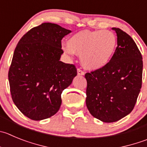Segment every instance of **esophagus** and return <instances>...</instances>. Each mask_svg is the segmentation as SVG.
Returning a JSON list of instances; mask_svg holds the SVG:
<instances>
[{"instance_id":"34e87169","label":"esophagus","mask_w":147,"mask_h":147,"mask_svg":"<svg viewBox=\"0 0 147 147\" xmlns=\"http://www.w3.org/2000/svg\"><path fill=\"white\" fill-rule=\"evenodd\" d=\"M84 74H85L84 72H83L81 69L78 68V75H84Z\"/></svg>"}]
</instances>
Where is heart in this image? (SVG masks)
<instances>
[{
    "label": "heart",
    "instance_id": "b5f03b06",
    "mask_svg": "<svg viewBox=\"0 0 147 147\" xmlns=\"http://www.w3.org/2000/svg\"><path fill=\"white\" fill-rule=\"evenodd\" d=\"M117 45V38L109 30H83L72 35L68 46L63 47L67 54L80 56L83 67L89 70H98L111 60Z\"/></svg>",
    "mask_w": 147,
    "mask_h": 147
}]
</instances>
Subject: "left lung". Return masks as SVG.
<instances>
[{"instance_id": "left-lung-1", "label": "left lung", "mask_w": 147, "mask_h": 147, "mask_svg": "<svg viewBox=\"0 0 147 147\" xmlns=\"http://www.w3.org/2000/svg\"><path fill=\"white\" fill-rule=\"evenodd\" d=\"M117 46L107 66L87 72L86 106L90 113L105 123H113L134 109L142 84V53L129 35L113 27Z\"/></svg>"}]
</instances>
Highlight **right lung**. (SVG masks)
Wrapping results in <instances>:
<instances>
[{
	"label": "right lung",
	"mask_w": 147,
	"mask_h": 147,
	"mask_svg": "<svg viewBox=\"0 0 147 147\" xmlns=\"http://www.w3.org/2000/svg\"><path fill=\"white\" fill-rule=\"evenodd\" d=\"M71 30L53 23L32 28L20 40L9 70L12 100L26 117L41 120L54 115L61 94L77 75L74 64L60 61L61 40Z\"/></svg>",
	"instance_id": "1"
}]
</instances>
